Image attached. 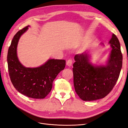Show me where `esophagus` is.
<instances>
[{"label": "esophagus", "instance_id": "1", "mask_svg": "<svg viewBox=\"0 0 128 128\" xmlns=\"http://www.w3.org/2000/svg\"><path fill=\"white\" fill-rule=\"evenodd\" d=\"M72 59H69L67 61V62H66V64L68 66H71L72 65Z\"/></svg>", "mask_w": 128, "mask_h": 128}]
</instances>
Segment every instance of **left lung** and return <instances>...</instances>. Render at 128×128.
Here are the masks:
<instances>
[{
	"instance_id": "8db88e82",
	"label": "left lung",
	"mask_w": 128,
	"mask_h": 128,
	"mask_svg": "<svg viewBox=\"0 0 128 128\" xmlns=\"http://www.w3.org/2000/svg\"><path fill=\"white\" fill-rule=\"evenodd\" d=\"M109 43L112 50L105 66L90 64L87 52L74 56V85L77 94L83 100L103 98L116 84L122 68V54L119 41L114 34Z\"/></svg>"
}]
</instances>
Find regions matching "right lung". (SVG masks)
<instances>
[{
	"label": "right lung",
	"instance_id": "obj_1",
	"mask_svg": "<svg viewBox=\"0 0 128 128\" xmlns=\"http://www.w3.org/2000/svg\"><path fill=\"white\" fill-rule=\"evenodd\" d=\"M28 27L20 30L12 40L7 54L9 75L13 86L20 93L28 98L42 99L51 92L53 82L64 69L66 61L49 59L39 67H24L17 58V46L20 36Z\"/></svg>",
	"mask_w": 128,
	"mask_h": 128
}]
</instances>
